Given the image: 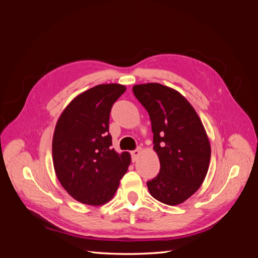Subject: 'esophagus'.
<instances>
[{
    "label": "esophagus",
    "instance_id": "34e87169",
    "mask_svg": "<svg viewBox=\"0 0 258 258\" xmlns=\"http://www.w3.org/2000/svg\"><path fill=\"white\" fill-rule=\"evenodd\" d=\"M141 152H142L141 147H138L137 150L131 151V158H132V161H136V160L138 159V157L140 156V154H141Z\"/></svg>",
    "mask_w": 258,
    "mask_h": 258
}]
</instances>
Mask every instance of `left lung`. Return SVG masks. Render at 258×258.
<instances>
[{
  "mask_svg": "<svg viewBox=\"0 0 258 258\" xmlns=\"http://www.w3.org/2000/svg\"><path fill=\"white\" fill-rule=\"evenodd\" d=\"M152 121L160 171L147 187L152 196L176 206L196 192L207 175L211 146L198 114L178 91L158 83L134 86Z\"/></svg>",
  "mask_w": 258,
  "mask_h": 258,
  "instance_id": "1",
  "label": "left lung"
}]
</instances>
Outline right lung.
Returning a JSON list of instances; mask_svg holds the SVG:
<instances>
[{
    "label": "right lung",
    "instance_id": "1",
    "mask_svg": "<svg viewBox=\"0 0 258 258\" xmlns=\"http://www.w3.org/2000/svg\"><path fill=\"white\" fill-rule=\"evenodd\" d=\"M126 87L95 86L73 99L60 115L52 138V162L62 187L89 206L110 201L130 165V154L112 148L108 121Z\"/></svg>",
    "mask_w": 258,
    "mask_h": 258
}]
</instances>
